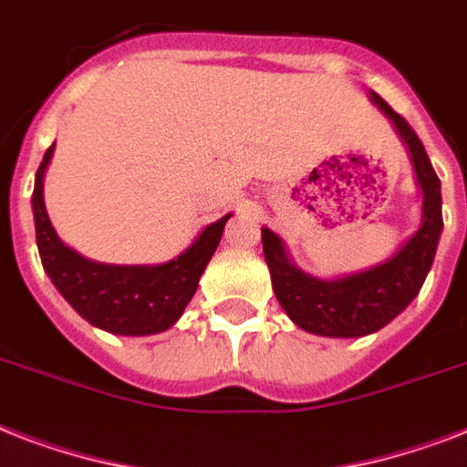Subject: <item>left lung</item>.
Instances as JSON below:
<instances>
[{
    "label": "left lung",
    "instance_id": "8db88e82",
    "mask_svg": "<svg viewBox=\"0 0 467 467\" xmlns=\"http://www.w3.org/2000/svg\"><path fill=\"white\" fill-rule=\"evenodd\" d=\"M370 99L395 123L398 133L412 152L417 182L424 193L421 227L405 242L398 254L380 266L354 276L322 281L296 269L276 234L262 227L264 259L269 264L271 284L288 317L306 332L322 337H366L395 319L420 293L441 237V182L436 176L427 150L398 111L370 91Z\"/></svg>",
    "mask_w": 467,
    "mask_h": 467
}]
</instances>
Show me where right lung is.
I'll list each match as a JSON object with an SVG mask.
<instances>
[{
  "instance_id": "add662e5",
  "label": "right lung",
  "mask_w": 467,
  "mask_h": 467,
  "mask_svg": "<svg viewBox=\"0 0 467 467\" xmlns=\"http://www.w3.org/2000/svg\"><path fill=\"white\" fill-rule=\"evenodd\" d=\"M53 148L46 150L33 189V218L43 269L89 325L123 337H145L164 332L182 317L198 288L205 264L218 249L227 218H220L198 234L183 254L160 266H113L84 259L75 249L65 247L55 234L43 203V174Z\"/></svg>"
}]
</instances>
